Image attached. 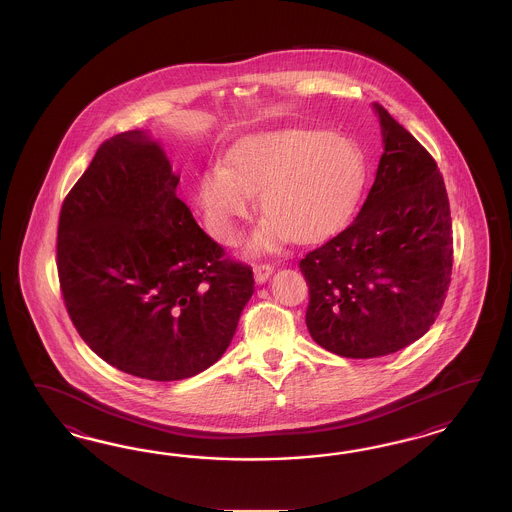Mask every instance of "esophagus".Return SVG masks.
<instances>
[{
    "mask_svg": "<svg viewBox=\"0 0 512 512\" xmlns=\"http://www.w3.org/2000/svg\"><path fill=\"white\" fill-rule=\"evenodd\" d=\"M255 270V281L257 283H264L266 279L270 278V274L274 272V266L270 263H257L253 266Z\"/></svg>",
    "mask_w": 512,
    "mask_h": 512,
    "instance_id": "34e87169",
    "label": "esophagus"
}]
</instances>
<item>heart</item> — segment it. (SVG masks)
Here are the masks:
<instances>
[{
    "mask_svg": "<svg viewBox=\"0 0 512 512\" xmlns=\"http://www.w3.org/2000/svg\"><path fill=\"white\" fill-rule=\"evenodd\" d=\"M362 178L364 155L351 140L283 129L238 142L227 155V169L202 174L199 197L214 234L231 242L234 221L248 214L249 195L259 193L268 221L255 246L268 248L283 236L304 242L328 231L355 199Z\"/></svg>",
    "mask_w": 512,
    "mask_h": 512,
    "instance_id": "1",
    "label": "heart"
}]
</instances>
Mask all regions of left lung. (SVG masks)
<instances>
[{"instance_id":"1","label":"left lung","mask_w":512,"mask_h":512,"mask_svg":"<svg viewBox=\"0 0 512 512\" xmlns=\"http://www.w3.org/2000/svg\"><path fill=\"white\" fill-rule=\"evenodd\" d=\"M383 155L353 221L298 263L306 325L347 358L396 353L434 325L452 274V221L434 157L379 103Z\"/></svg>"}]
</instances>
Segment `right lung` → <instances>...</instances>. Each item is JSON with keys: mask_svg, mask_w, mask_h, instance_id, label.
Masks as SVG:
<instances>
[{"mask_svg": "<svg viewBox=\"0 0 512 512\" xmlns=\"http://www.w3.org/2000/svg\"><path fill=\"white\" fill-rule=\"evenodd\" d=\"M180 176L142 131L105 140L67 193L56 264L67 313L120 372L180 381L217 362L255 289L176 197Z\"/></svg>", "mask_w": 512, "mask_h": 512, "instance_id": "add662e5", "label": "right lung"}]
</instances>
